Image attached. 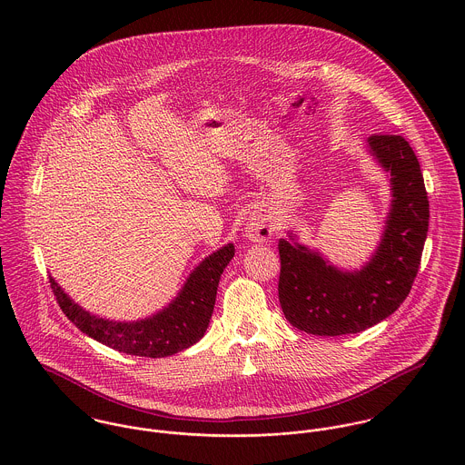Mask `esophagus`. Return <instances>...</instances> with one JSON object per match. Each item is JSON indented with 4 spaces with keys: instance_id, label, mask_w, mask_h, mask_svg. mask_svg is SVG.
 <instances>
[{
    "instance_id": "34e87169",
    "label": "esophagus",
    "mask_w": 465,
    "mask_h": 465,
    "mask_svg": "<svg viewBox=\"0 0 465 465\" xmlns=\"http://www.w3.org/2000/svg\"><path fill=\"white\" fill-rule=\"evenodd\" d=\"M275 232V227L265 216H254L247 223V236L252 242H268Z\"/></svg>"
}]
</instances>
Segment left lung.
I'll use <instances>...</instances> for the list:
<instances>
[{
	"mask_svg": "<svg viewBox=\"0 0 465 465\" xmlns=\"http://www.w3.org/2000/svg\"><path fill=\"white\" fill-rule=\"evenodd\" d=\"M367 148L389 173L391 209L371 260L360 270L331 265L319 251L279 240V302L286 321L310 334L365 331L408 297L428 234L430 203L415 152L402 135L374 134Z\"/></svg>",
	"mask_w": 465,
	"mask_h": 465,
	"instance_id": "8db88e82",
	"label": "left lung"
}]
</instances>
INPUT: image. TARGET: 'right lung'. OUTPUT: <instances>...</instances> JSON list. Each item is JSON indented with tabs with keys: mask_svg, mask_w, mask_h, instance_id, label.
<instances>
[{
	"mask_svg": "<svg viewBox=\"0 0 465 465\" xmlns=\"http://www.w3.org/2000/svg\"><path fill=\"white\" fill-rule=\"evenodd\" d=\"M232 256V243L207 256L190 273L183 290L166 308L134 322H116L96 317L69 299L54 277H50V282L61 310L80 331L120 352L164 358L192 347L203 336L213 315L222 272Z\"/></svg>",
	"mask_w": 465,
	"mask_h": 465,
	"instance_id": "right-lung-1",
	"label": "right lung"
}]
</instances>
